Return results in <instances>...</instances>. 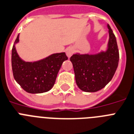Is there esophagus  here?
<instances>
[{
  "label": "esophagus",
  "instance_id": "1",
  "mask_svg": "<svg viewBox=\"0 0 134 134\" xmlns=\"http://www.w3.org/2000/svg\"><path fill=\"white\" fill-rule=\"evenodd\" d=\"M66 54H67V56L68 58H70L71 56H72V54H74V49L72 47H68V48L66 49Z\"/></svg>",
  "mask_w": 134,
  "mask_h": 134
}]
</instances>
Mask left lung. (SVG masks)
Masks as SVG:
<instances>
[{"label":"left lung","mask_w":134,"mask_h":134,"mask_svg":"<svg viewBox=\"0 0 134 134\" xmlns=\"http://www.w3.org/2000/svg\"><path fill=\"white\" fill-rule=\"evenodd\" d=\"M107 26L109 41L105 50L96 54L76 53L70 58L76 85L83 92L102 90L112 79L118 67L119 52L116 36L109 24Z\"/></svg>","instance_id":"1"}]
</instances>
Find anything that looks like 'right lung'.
I'll return each instance as SVG.
<instances>
[{"label":"right lung","mask_w":134,"mask_h":134,"mask_svg":"<svg viewBox=\"0 0 134 134\" xmlns=\"http://www.w3.org/2000/svg\"><path fill=\"white\" fill-rule=\"evenodd\" d=\"M18 42L19 34L12 52V67L15 80L28 93H41L49 91L54 85L62 64L68 59L65 53L53 54L37 61L26 62L17 53L16 44Z\"/></svg>","instance_id":"1"}]
</instances>
